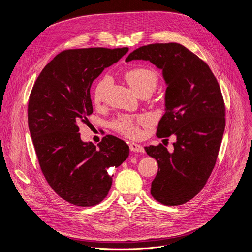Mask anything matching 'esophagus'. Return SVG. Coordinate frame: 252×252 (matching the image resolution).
Listing matches in <instances>:
<instances>
[{
    "mask_svg": "<svg viewBox=\"0 0 252 252\" xmlns=\"http://www.w3.org/2000/svg\"><path fill=\"white\" fill-rule=\"evenodd\" d=\"M129 150L133 153H143V151H145L140 145H137V143L134 142L129 143Z\"/></svg>",
    "mask_w": 252,
    "mask_h": 252,
    "instance_id": "1",
    "label": "esophagus"
}]
</instances>
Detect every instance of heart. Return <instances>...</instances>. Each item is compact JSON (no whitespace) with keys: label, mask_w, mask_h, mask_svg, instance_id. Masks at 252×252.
Listing matches in <instances>:
<instances>
[{"label":"heart","mask_w":252,"mask_h":252,"mask_svg":"<svg viewBox=\"0 0 252 252\" xmlns=\"http://www.w3.org/2000/svg\"><path fill=\"white\" fill-rule=\"evenodd\" d=\"M129 86L140 95L143 93H153L158 84V75L156 70L147 66H132L127 68L124 74ZM112 78L109 75L101 77L95 84L93 92V99L95 104L104 100L107 92L112 86ZM151 119L147 116L130 117L120 116L113 122V127L120 133L127 137H137L139 135V125L148 124Z\"/></svg>","instance_id":"b5f03b06"}]
</instances>
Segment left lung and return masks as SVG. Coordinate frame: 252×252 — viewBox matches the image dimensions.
<instances>
[{"label":"left lung","instance_id":"1","mask_svg":"<svg viewBox=\"0 0 252 252\" xmlns=\"http://www.w3.org/2000/svg\"><path fill=\"white\" fill-rule=\"evenodd\" d=\"M132 60L150 61L162 69L165 114L157 136H176L172 153L161 143L145 148L158 164L151 193L164 205L184 204L203 189L218 159L225 128L220 87L207 63L181 44L142 46L126 61Z\"/></svg>","mask_w":252,"mask_h":252}]
</instances>
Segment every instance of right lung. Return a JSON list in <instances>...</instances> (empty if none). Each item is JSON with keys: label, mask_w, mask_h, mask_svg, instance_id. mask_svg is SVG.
<instances>
[{"label": "right lung", "mask_w": 252, "mask_h": 252, "mask_svg": "<svg viewBox=\"0 0 252 252\" xmlns=\"http://www.w3.org/2000/svg\"><path fill=\"white\" fill-rule=\"evenodd\" d=\"M128 48L65 50L41 71L29 98L28 124L46 181L65 201L93 206L109 193L113 175L128 157L126 143L105 135L96 148L81 139L79 126L93 114L91 87Z\"/></svg>", "instance_id": "add662e5"}]
</instances>
